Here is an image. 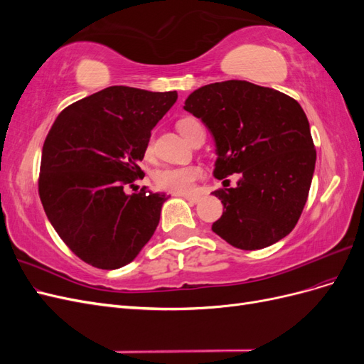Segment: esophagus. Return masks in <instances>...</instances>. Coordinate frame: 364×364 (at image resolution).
I'll list each match as a JSON object with an SVG mask.
<instances>
[{"label": "esophagus", "mask_w": 364, "mask_h": 364, "mask_svg": "<svg viewBox=\"0 0 364 364\" xmlns=\"http://www.w3.org/2000/svg\"><path fill=\"white\" fill-rule=\"evenodd\" d=\"M186 200L188 202H191V203H197V202H200V196H191V194H186V196H183Z\"/></svg>", "instance_id": "esophagus-1"}]
</instances>
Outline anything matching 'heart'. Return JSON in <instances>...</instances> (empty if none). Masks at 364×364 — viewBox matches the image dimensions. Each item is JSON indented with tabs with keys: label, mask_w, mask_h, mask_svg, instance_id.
<instances>
[{
	"label": "heart",
	"mask_w": 364,
	"mask_h": 364,
	"mask_svg": "<svg viewBox=\"0 0 364 364\" xmlns=\"http://www.w3.org/2000/svg\"><path fill=\"white\" fill-rule=\"evenodd\" d=\"M202 124L196 118H183L178 123L181 134L190 141L194 130ZM151 150V144L147 146V151ZM202 176V170L197 165H181V167H164L153 174V182L162 191L174 194L191 193L194 185Z\"/></svg>",
	"instance_id": "1"
}]
</instances>
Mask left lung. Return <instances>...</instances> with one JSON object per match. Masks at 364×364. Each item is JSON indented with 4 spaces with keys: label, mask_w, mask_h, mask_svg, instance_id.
<instances>
[{
    "label": "left lung",
    "mask_w": 364,
    "mask_h": 364,
    "mask_svg": "<svg viewBox=\"0 0 364 364\" xmlns=\"http://www.w3.org/2000/svg\"><path fill=\"white\" fill-rule=\"evenodd\" d=\"M183 109L214 136L215 178L240 174L235 188L213 193L223 203L214 232L243 250L287 237L304 211L316 165L301 105L272 87L226 80L196 90Z\"/></svg>",
    "instance_id": "8db88e82"
}]
</instances>
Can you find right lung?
<instances>
[{"label":"right lung","mask_w":364,"mask_h":364,"mask_svg":"<svg viewBox=\"0 0 364 364\" xmlns=\"http://www.w3.org/2000/svg\"><path fill=\"white\" fill-rule=\"evenodd\" d=\"M178 92L109 86L65 107L43 142L39 197L50 223L77 257L114 270L155 234L164 193L126 194L144 178L151 129Z\"/></svg>","instance_id":"add662e5"}]
</instances>
